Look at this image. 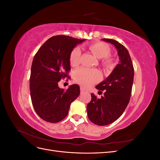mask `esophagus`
<instances>
[{
    "label": "esophagus",
    "instance_id": "esophagus-1",
    "mask_svg": "<svg viewBox=\"0 0 160 160\" xmlns=\"http://www.w3.org/2000/svg\"><path fill=\"white\" fill-rule=\"evenodd\" d=\"M80 91H81V93H85V89H83V88H81V89H80Z\"/></svg>",
    "mask_w": 160,
    "mask_h": 160
}]
</instances>
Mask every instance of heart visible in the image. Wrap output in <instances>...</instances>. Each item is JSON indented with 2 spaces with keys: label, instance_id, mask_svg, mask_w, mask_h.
Segmentation results:
<instances>
[{
  "label": "heart",
  "instance_id": "heart-1",
  "mask_svg": "<svg viewBox=\"0 0 160 160\" xmlns=\"http://www.w3.org/2000/svg\"><path fill=\"white\" fill-rule=\"evenodd\" d=\"M89 49L99 59H102V65L107 71L112 70L115 65V61L110 57L111 48L108 45L103 42L91 43L88 46ZM81 50L78 47L72 49L69 55V62L71 66L77 67L80 63ZM75 79L84 88L93 85L101 79V75L98 70H91L86 68H80L75 72Z\"/></svg>",
  "mask_w": 160,
  "mask_h": 160
}]
</instances>
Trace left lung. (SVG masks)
Returning a JSON list of instances; mask_svg holds the SVG:
<instances>
[{
  "mask_svg": "<svg viewBox=\"0 0 160 160\" xmlns=\"http://www.w3.org/2000/svg\"><path fill=\"white\" fill-rule=\"evenodd\" d=\"M118 51L120 62L105 81L96 86L104 95L98 98L91 93L87 106L88 116L92 123L103 126L114 122L123 114L129 102L133 83L134 69L128 49L117 41L103 38Z\"/></svg>",
  "mask_w": 160,
  "mask_h": 160,
  "instance_id": "obj_1",
  "label": "left lung"
}]
</instances>
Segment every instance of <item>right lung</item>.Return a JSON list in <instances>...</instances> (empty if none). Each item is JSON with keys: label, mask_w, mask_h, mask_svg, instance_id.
<instances>
[{"label": "right lung", "mask_w": 160, "mask_h": 160, "mask_svg": "<svg viewBox=\"0 0 160 160\" xmlns=\"http://www.w3.org/2000/svg\"><path fill=\"white\" fill-rule=\"evenodd\" d=\"M85 39L57 35L49 38L33 58L30 76V93L36 113L45 122L57 123L68 115L71 103L80 94L79 86L72 85L67 90L58 83L69 79V55Z\"/></svg>", "instance_id": "right-lung-1"}]
</instances>
